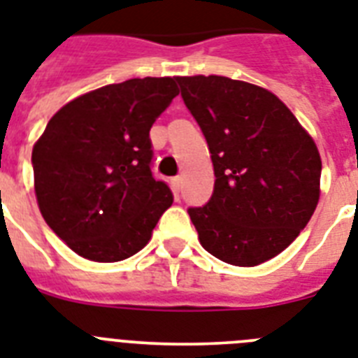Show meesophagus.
<instances>
[{
	"instance_id": "esophagus-1",
	"label": "esophagus",
	"mask_w": 358,
	"mask_h": 358,
	"mask_svg": "<svg viewBox=\"0 0 358 358\" xmlns=\"http://www.w3.org/2000/svg\"><path fill=\"white\" fill-rule=\"evenodd\" d=\"M171 185H173V189L176 193H180V189H182V176H174V178L171 180Z\"/></svg>"
}]
</instances>
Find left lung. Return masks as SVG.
<instances>
[{"label":"left lung","mask_w":358,"mask_h":358,"mask_svg":"<svg viewBox=\"0 0 358 358\" xmlns=\"http://www.w3.org/2000/svg\"><path fill=\"white\" fill-rule=\"evenodd\" d=\"M208 141L215 187L189 208L200 245L235 266H255L300 235L320 196L315 141L268 90L219 75L176 78Z\"/></svg>","instance_id":"left-lung-1"}]
</instances>
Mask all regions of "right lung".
I'll use <instances>...</instances> for the list:
<instances>
[{
  "label": "right lung",
  "instance_id": "add662e5",
  "mask_svg": "<svg viewBox=\"0 0 358 358\" xmlns=\"http://www.w3.org/2000/svg\"><path fill=\"white\" fill-rule=\"evenodd\" d=\"M176 95L171 77L108 84L62 106L34 145L38 208L80 257L127 259L173 204L169 185L152 174L149 132Z\"/></svg>",
  "mask_w": 358,
  "mask_h": 358
}]
</instances>
